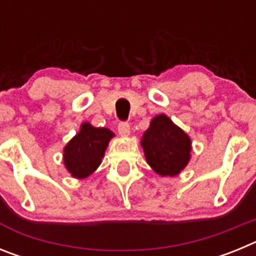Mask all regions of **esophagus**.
<instances>
[{"label": "esophagus", "mask_w": 256, "mask_h": 256, "mask_svg": "<svg viewBox=\"0 0 256 256\" xmlns=\"http://www.w3.org/2000/svg\"><path fill=\"white\" fill-rule=\"evenodd\" d=\"M118 132H119V134L120 136H123V137L130 136V124L126 123V122H122V123H119V126H118Z\"/></svg>", "instance_id": "1"}]
</instances>
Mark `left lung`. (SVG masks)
<instances>
[{
	"label": "left lung",
	"instance_id": "1",
	"mask_svg": "<svg viewBox=\"0 0 256 256\" xmlns=\"http://www.w3.org/2000/svg\"><path fill=\"white\" fill-rule=\"evenodd\" d=\"M141 146L146 162L162 177L180 174L191 159V138L165 114L151 120Z\"/></svg>",
	"mask_w": 256,
	"mask_h": 256
}]
</instances>
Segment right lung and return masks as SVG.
I'll return each mask as SVG.
<instances>
[{"mask_svg": "<svg viewBox=\"0 0 256 256\" xmlns=\"http://www.w3.org/2000/svg\"><path fill=\"white\" fill-rule=\"evenodd\" d=\"M114 133L83 123L79 132L64 148V164L74 178H87L101 164L106 148Z\"/></svg>", "mask_w": 256, "mask_h": 256, "instance_id": "right-lung-1", "label": "right lung"}]
</instances>
